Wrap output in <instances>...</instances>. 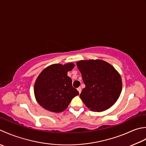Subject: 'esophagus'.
Masks as SVG:
<instances>
[{
	"label": "esophagus",
	"mask_w": 146,
	"mask_h": 146,
	"mask_svg": "<svg viewBox=\"0 0 146 146\" xmlns=\"http://www.w3.org/2000/svg\"><path fill=\"white\" fill-rule=\"evenodd\" d=\"M77 91H79V94L81 93L82 89H81V87H79L78 88H77Z\"/></svg>",
	"instance_id": "1"
}]
</instances>
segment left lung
Returning a JSON list of instances; mask_svg holds the SVG:
<instances>
[{"label": "left lung", "mask_w": 146, "mask_h": 146, "mask_svg": "<svg viewBox=\"0 0 146 146\" xmlns=\"http://www.w3.org/2000/svg\"><path fill=\"white\" fill-rule=\"evenodd\" d=\"M77 66L86 85L80 98L93 111L101 112L110 108L121 94L122 81L120 74L102 60L77 62Z\"/></svg>", "instance_id": "1"}]
</instances>
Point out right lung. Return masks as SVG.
<instances>
[{"label":"right lung","mask_w":146,"mask_h":146,"mask_svg":"<svg viewBox=\"0 0 146 146\" xmlns=\"http://www.w3.org/2000/svg\"><path fill=\"white\" fill-rule=\"evenodd\" d=\"M74 67L72 62L52 64L39 74L35 83L34 93L41 106L50 111L60 113L67 108L72 98L79 94L67 76Z\"/></svg>","instance_id":"add662e5"}]
</instances>
